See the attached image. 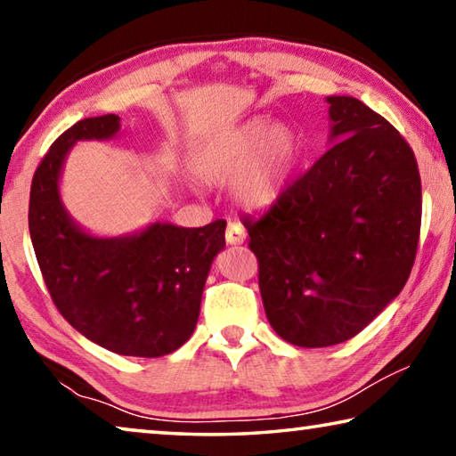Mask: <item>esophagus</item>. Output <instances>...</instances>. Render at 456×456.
I'll list each match as a JSON object with an SVG mask.
<instances>
[{"label": "esophagus", "instance_id": "esophagus-1", "mask_svg": "<svg viewBox=\"0 0 456 456\" xmlns=\"http://www.w3.org/2000/svg\"><path fill=\"white\" fill-rule=\"evenodd\" d=\"M225 239L229 245H241L247 239V231L239 225L235 221H229L227 231H225Z\"/></svg>", "mask_w": 456, "mask_h": 456}]
</instances>
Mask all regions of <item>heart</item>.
Segmentation results:
<instances>
[{
    "instance_id": "b5f03b06",
    "label": "heart",
    "mask_w": 456,
    "mask_h": 456,
    "mask_svg": "<svg viewBox=\"0 0 456 456\" xmlns=\"http://www.w3.org/2000/svg\"><path fill=\"white\" fill-rule=\"evenodd\" d=\"M299 152L288 125L249 120L203 141L191 159L192 173L209 184H227L245 209H261L280 197Z\"/></svg>"
}]
</instances>
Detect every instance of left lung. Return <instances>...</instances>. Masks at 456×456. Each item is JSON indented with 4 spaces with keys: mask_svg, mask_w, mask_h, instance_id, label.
Here are the masks:
<instances>
[{
    "mask_svg": "<svg viewBox=\"0 0 456 456\" xmlns=\"http://www.w3.org/2000/svg\"><path fill=\"white\" fill-rule=\"evenodd\" d=\"M326 102V154L265 213L243 217L267 320L299 348L360 334L403 291L420 233L411 146L358 98Z\"/></svg>",
    "mask_w": 456,
    "mask_h": 456,
    "instance_id": "1",
    "label": "left lung"
}]
</instances>
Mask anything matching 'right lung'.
Returning <instances> with one entry per match:
<instances>
[{"label": "right lung", "instance_id": "1", "mask_svg": "<svg viewBox=\"0 0 456 456\" xmlns=\"http://www.w3.org/2000/svg\"><path fill=\"white\" fill-rule=\"evenodd\" d=\"M118 130L117 114L84 118L50 146L29 192V237L45 288L72 328L120 356L159 358L195 331L207 275L225 249L227 223L154 221L118 237L80 227L60 195L66 157L76 142L110 141Z\"/></svg>", "mask_w": 456, "mask_h": 456}]
</instances>
